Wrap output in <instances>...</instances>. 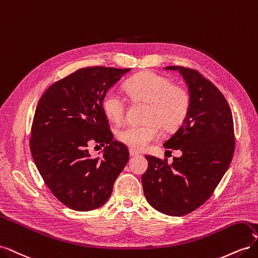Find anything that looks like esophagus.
I'll return each instance as SVG.
<instances>
[{"mask_svg": "<svg viewBox=\"0 0 258 258\" xmlns=\"http://www.w3.org/2000/svg\"><path fill=\"white\" fill-rule=\"evenodd\" d=\"M129 154H130L131 157H134V156H138L139 155V152H137L135 150H129Z\"/></svg>", "mask_w": 258, "mask_h": 258, "instance_id": "1", "label": "esophagus"}]
</instances>
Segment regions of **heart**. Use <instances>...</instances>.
<instances>
[{"label":"heart","mask_w":258,"mask_h":258,"mask_svg":"<svg viewBox=\"0 0 258 258\" xmlns=\"http://www.w3.org/2000/svg\"><path fill=\"white\" fill-rule=\"evenodd\" d=\"M131 98L147 103L144 123L128 124L117 131L116 137L131 150L142 151L160 137V126L174 130L181 126L189 110V93L166 76L142 72L124 84ZM102 108L108 119L122 121L126 113V99L115 89L108 90L102 100Z\"/></svg>","instance_id":"b5f03b06"}]
</instances>
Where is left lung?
<instances>
[{"label": "left lung", "instance_id": "obj_1", "mask_svg": "<svg viewBox=\"0 0 258 258\" xmlns=\"http://www.w3.org/2000/svg\"><path fill=\"white\" fill-rule=\"evenodd\" d=\"M178 71L189 91L186 118L163 147L182 155L168 160L146 156L142 175L144 196L155 210L170 216L192 212L210 198L227 171L233 152V120L223 93L196 70L167 67ZM169 152V151H168Z\"/></svg>", "mask_w": 258, "mask_h": 258}]
</instances>
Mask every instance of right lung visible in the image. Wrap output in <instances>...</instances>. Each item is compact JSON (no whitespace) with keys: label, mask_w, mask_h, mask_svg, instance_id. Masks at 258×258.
Masks as SVG:
<instances>
[{"label":"right lung","mask_w":258,"mask_h":258,"mask_svg":"<svg viewBox=\"0 0 258 258\" xmlns=\"http://www.w3.org/2000/svg\"><path fill=\"white\" fill-rule=\"evenodd\" d=\"M130 70L80 69L52 84L38 101L31 154L53 196L70 209L84 212L103 206L129 160L128 148L113 141L102 100ZM93 141L108 144L99 158L87 150Z\"/></svg>","instance_id":"obj_1"}]
</instances>
